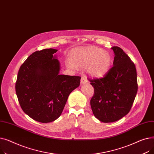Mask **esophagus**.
Returning <instances> with one entry per match:
<instances>
[{
	"label": "esophagus",
	"mask_w": 154,
	"mask_h": 154,
	"mask_svg": "<svg viewBox=\"0 0 154 154\" xmlns=\"http://www.w3.org/2000/svg\"><path fill=\"white\" fill-rule=\"evenodd\" d=\"M86 82H87V78L85 77H84V76H82L81 77V80H80V83H81L82 84H85Z\"/></svg>",
	"instance_id": "esophagus-1"
}]
</instances>
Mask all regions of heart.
Returning a JSON list of instances; mask_svg holds the SVG:
<instances>
[{"mask_svg":"<svg viewBox=\"0 0 154 154\" xmlns=\"http://www.w3.org/2000/svg\"><path fill=\"white\" fill-rule=\"evenodd\" d=\"M71 60L67 62L70 69H76L77 66L86 67L87 71L94 77H101L108 71L111 63L110 54L96 47L77 49L73 52Z\"/></svg>","mask_w":154,"mask_h":154,"instance_id":"obj_1","label":"heart"}]
</instances>
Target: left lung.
Segmentation results:
<instances>
[{
    "label": "left lung",
    "mask_w": 154,
    "mask_h": 154,
    "mask_svg": "<svg viewBox=\"0 0 154 154\" xmlns=\"http://www.w3.org/2000/svg\"><path fill=\"white\" fill-rule=\"evenodd\" d=\"M113 66L101 78H88L94 87L91 106L94 116L102 122L117 121L130 112L138 90L134 63L117 46Z\"/></svg>",
    "instance_id": "left-lung-1"
}]
</instances>
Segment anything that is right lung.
I'll use <instances>...</instances> for the list:
<instances>
[{
    "label": "right lung",
    "instance_id": "add662e5",
    "mask_svg": "<svg viewBox=\"0 0 154 154\" xmlns=\"http://www.w3.org/2000/svg\"><path fill=\"white\" fill-rule=\"evenodd\" d=\"M45 48L32 53L20 66L15 92L22 110L37 122L48 123L60 117L69 94L80 85L79 76L59 75L60 63Z\"/></svg>",
    "mask_w": 154,
    "mask_h": 154
}]
</instances>
